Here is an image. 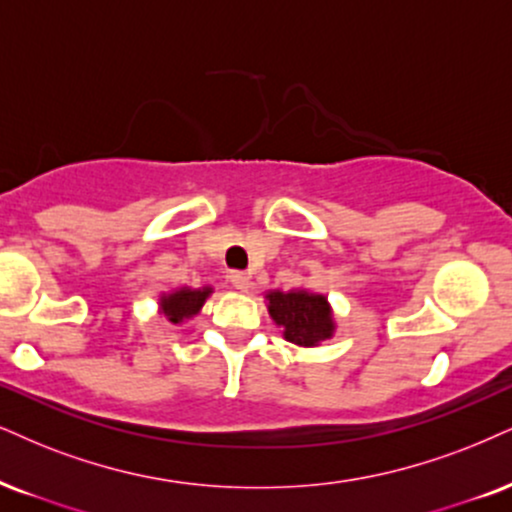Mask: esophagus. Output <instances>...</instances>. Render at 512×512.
Wrapping results in <instances>:
<instances>
[{"mask_svg": "<svg viewBox=\"0 0 512 512\" xmlns=\"http://www.w3.org/2000/svg\"><path fill=\"white\" fill-rule=\"evenodd\" d=\"M230 282L235 285L237 289H242V292H246V289L251 287V277L249 273H242V270H232L230 273Z\"/></svg>", "mask_w": 512, "mask_h": 512, "instance_id": "obj_1", "label": "esophagus"}]
</instances>
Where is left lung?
<instances>
[{"label": "left lung", "mask_w": 512, "mask_h": 512, "mask_svg": "<svg viewBox=\"0 0 512 512\" xmlns=\"http://www.w3.org/2000/svg\"><path fill=\"white\" fill-rule=\"evenodd\" d=\"M268 313L287 342L304 349H315L337 332V320L330 299L325 294L306 287L294 289H268L263 294Z\"/></svg>", "instance_id": "left-lung-1"}]
</instances>
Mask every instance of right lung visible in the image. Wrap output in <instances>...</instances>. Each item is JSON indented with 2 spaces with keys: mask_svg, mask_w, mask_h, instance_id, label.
I'll return each instance as SVG.
<instances>
[{
  "mask_svg": "<svg viewBox=\"0 0 512 512\" xmlns=\"http://www.w3.org/2000/svg\"><path fill=\"white\" fill-rule=\"evenodd\" d=\"M211 294H213L211 285L175 287L170 289V292H161L156 306H159V315H163L170 325H185L187 320L197 318Z\"/></svg>",
  "mask_w": 512,
  "mask_h": 512,
  "instance_id": "1",
  "label": "right lung"
}]
</instances>
